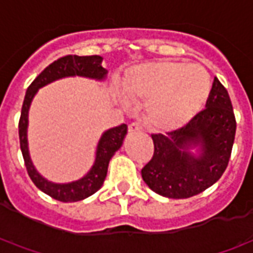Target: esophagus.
<instances>
[{"instance_id":"obj_1","label":"esophagus","mask_w":253,"mask_h":253,"mask_svg":"<svg viewBox=\"0 0 253 253\" xmlns=\"http://www.w3.org/2000/svg\"><path fill=\"white\" fill-rule=\"evenodd\" d=\"M142 130V127L141 125H138V123H131V125H128V132L132 134V132H139Z\"/></svg>"}]
</instances>
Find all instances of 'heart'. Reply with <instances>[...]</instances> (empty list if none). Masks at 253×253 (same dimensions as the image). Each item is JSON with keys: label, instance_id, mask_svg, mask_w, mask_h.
I'll list each match as a JSON object with an SVG mask.
<instances>
[{"label": "heart", "instance_id": "obj_1", "mask_svg": "<svg viewBox=\"0 0 253 253\" xmlns=\"http://www.w3.org/2000/svg\"><path fill=\"white\" fill-rule=\"evenodd\" d=\"M132 101H146V121L160 132L176 131L195 118L206 104L211 80L196 63L160 59L132 67L122 84ZM123 107L128 101L116 96Z\"/></svg>", "mask_w": 253, "mask_h": 253}]
</instances>
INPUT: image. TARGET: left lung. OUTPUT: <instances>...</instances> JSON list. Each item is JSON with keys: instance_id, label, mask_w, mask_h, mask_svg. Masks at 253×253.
<instances>
[{"instance_id": "left-lung-1", "label": "left lung", "mask_w": 253, "mask_h": 253, "mask_svg": "<svg viewBox=\"0 0 253 253\" xmlns=\"http://www.w3.org/2000/svg\"><path fill=\"white\" fill-rule=\"evenodd\" d=\"M236 134V119L228 90L212 80L206 108L180 130L153 134V159L142 179L156 194L172 199L198 195L226 169Z\"/></svg>"}]
</instances>
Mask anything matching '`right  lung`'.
<instances>
[{
	"mask_svg": "<svg viewBox=\"0 0 253 253\" xmlns=\"http://www.w3.org/2000/svg\"><path fill=\"white\" fill-rule=\"evenodd\" d=\"M101 62H103V57H100V55H86V57L66 55V57L59 58L57 61H54L51 65H48L34 80V83L28 86L27 93H25L19 122L21 153L24 157L25 167H27L31 180L35 183V186L39 190L57 201H84L85 198L93 195L96 191L101 188L105 180V176H107L110 160L123 145V141L127 134V126L121 125L118 127H112L101 134L99 142L96 145V150H94L93 164L83 177H80L77 180L69 181V183H54V181L46 179L42 173H39V170L36 169V167L31 159L30 146H28L30 107L38 90L57 80H62L66 77H84L103 83L107 77V70L103 67Z\"/></svg>",
	"mask_w": 253,
	"mask_h": 253,
	"instance_id": "1",
	"label": "right lung"
}]
</instances>
